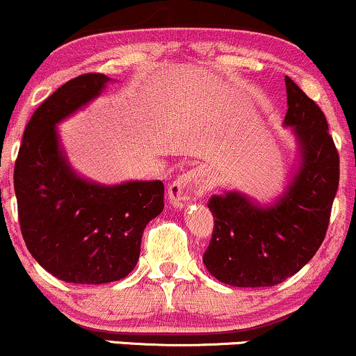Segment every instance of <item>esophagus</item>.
Returning <instances> with one entry per match:
<instances>
[{
  "label": "esophagus",
  "instance_id": "1",
  "mask_svg": "<svg viewBox=\"0 0 356 356\" xmlns=\"http://www.w3.org/2000/svg\"><path fill=\"white\" fill-rule=\"evenodd\" d=\"M211 189L209 172L202 167L192 169L189 172L182 174L175 179L169 187V201L175 207H182L184 204H189L195 199H201L207 191Z\"/></svg>",
  "mask_w": 356,
  "mask_h": 356
}]
</instances>
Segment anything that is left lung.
I'll return each instance as SVG.
<instances>
[{
  "label": "left lung",
  "mask_w": 356,
  "mask_h": 356,
  "mask_svg": "<svg viewBox=\"0 0 356 356\" xmlns=\"http://www.w3.org/2000/svg\"><path fill=\"white\" fill-rule=\"evenodd\" d=\"M288 112L300 142V170L275 206L259 207L246 195H212L214 229L202 263L220 283L261 288L283 283L316 254L340 182V155L325 113L286 76Z\"/></svg>",
  "instance_id": "1"
}]
</instances>
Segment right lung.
Returning a JSON list of instances; mask_svg holds the SVG:
<instances>
[{"label":"right lung","instance_id":"right-lung-1","mask_svg":"<svg viewBox=\"0 0 356 356\" xmlns=\"http://www.w3.org/2000/svg\"><path fill=\"white\" fill-rule=\"evenodd\" d=\"M108 76L83 73L35 110L15 162L18 219L28 251L65 283L118 281L136 268L147 224L164 209V184L99 186L70 169L55 125L100 95Z\"/></svg>","mask_w":356,"mask_h":356}]
</instances>
